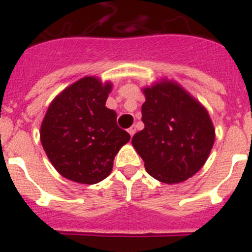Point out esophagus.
<instances>
[{"mask_svg": "<svg viewBox=\"0 0 252 252\" xmlns=\"http://www.w3.org/2000/svg\"><path fill=\"white\" fill-rule=\"evenodd\" d=\"M127 131H128V133H130V135H131V137H132V136L135 135V132H136V127H135V126H131V127L128 128Z\"/></svg>", "mask_w": 252, "mask_h": 252, "instance_id": "obj_1", "label": "esophagus"}]
</instances>
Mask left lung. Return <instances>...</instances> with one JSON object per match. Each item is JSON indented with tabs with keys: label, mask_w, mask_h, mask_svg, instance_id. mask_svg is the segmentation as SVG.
Masks as SVG:
<instances>
[{
	"label": "left lung",
	"mask_w": 252,
	"mask_h": 252,
	"mask_svg": "<svg viewBox=\"0 0 252 252\" xmlns=\"http://www.w3.org/2000/svg\"><path fill=\"white\" fill-rule=\"evenodd\" d=\"M145 128L135 133L132 146L154 179L179 184L204 166L215 141L206 108L179 84L162 80L142 90Z\"/></svg>",
	"instance_id": "obj_1"
}]
</instances>
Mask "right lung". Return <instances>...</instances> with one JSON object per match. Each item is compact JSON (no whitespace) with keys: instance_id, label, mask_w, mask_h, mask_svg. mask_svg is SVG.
Masks as SVG:
<instances>
[{"instance_id":"add662e5","label":"right lung","mask_w":252,"mask_h":252,"mask_svg":"<svg viewBox=\"0 0 252 252\" xmlns=\"http://www.w3.org/2000/svg\"><path fill=\"white\" fill-rule=\"evenodd\" d=\"M111 82L86 76L70 85L48 106L40 138L54 167L66 179L94 185L110 175L119 150L130 141L116 112L106 107Z\"/></svg>"}]
</instances>
